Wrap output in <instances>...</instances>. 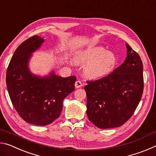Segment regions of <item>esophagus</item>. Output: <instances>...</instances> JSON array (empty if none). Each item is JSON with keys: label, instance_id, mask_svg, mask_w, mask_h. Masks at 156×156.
Returning a JSON list of instances; mask_svg holds the SVG:
<instances>
[{"label": "esophagus", "instance_id": "esophagus-1", "mask_svg": "<svg viewBox=\"0 0 156 156\" xmlns=\"http://www.w3.org/2000/svg\"><path fill=\"white\" fill-rule=\"evenodd\" d=\"M83 86V84H82V83L80 81V80H77L75 83V87H76V88H80V87H81Z\"/></svg>", "mask_w": 156, "mask_h": 156}]
</instances>
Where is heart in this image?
<instances>
[{
  "mask_svg": "<svg viewBox=\"0 0 156 156\" xmlns=\"http://www.w3.org/2000/svg\"><path fill=\"white\" fill-rule=\"evenodd\" d=\"M75 62L86 65L84 72L88 78L98 79L111 74L117 66L118 59L113 52L102 46H96L78 51Z\"/></svg>",
  "mask_w": 156,
  "mask_h": 156,
  "instance_id": "b5f03b06",
  "label": "heart"
}]
</instances>
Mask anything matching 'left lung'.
<instances>
[{
    "mask_svg": "<svg viewBox=\"0 0 156 156\" xmlns=\"http://www.w3.org/2000/svg\"><path fill=\"white\" fill-rule=\"evenodd\" d=\"M126 59L113 72L100 80L87 82V114L100 129L122 126L133 115L143 93L142 62L126 43Z\"/></svg>",
    "mask_w": 156,
    "mask_h": 156,
    "instance_id": "left-lung-1",
    "label": "left lung"
}]
</instances>
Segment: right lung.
I'll return each instance as SVG.
<instances>
[{
  "instance_id": "right-lung-1",
  "label": "right lung",
  "mask_w": 156,
  "mask_h": 156,
  "mask_svg": "<svg viewBox=\"0 0 156 156\" xmlns=\"http://www.w3.org/2000/svg\"><path fill=\"white\" fill-rule=\"evenodd\" d=\"M44 38L34 36L16 49L7 70L6 83L10 99L18 114L28 123L49 125L59 117L62 102L74 91L76 78H62L54 71L40 76L31 72L29 63L42 46Z\"/></svg>"
}]
</instances>
